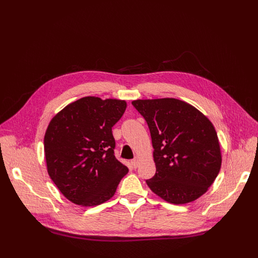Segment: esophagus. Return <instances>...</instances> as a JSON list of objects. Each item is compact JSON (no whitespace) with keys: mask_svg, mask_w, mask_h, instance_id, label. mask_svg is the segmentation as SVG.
Segmentation results:
<instances>
[{"mask_svg":"<svg viewBox=\"0 0 258 258\" xmlns=\"http://www.w3.org/2000/svg\"><path fill=\"white\" fill-rule=\"evenodd\" d=\"M131 162H132V165H133L134 168L138 167V165H139V159L138 158H134Z\"/></svg>","mask_w":258,"mask_h":258,"instance_id":"esophagus-1","label":"esophagus"}]
</instances>
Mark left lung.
<instances>
[{"instance_id": "8db88e82", "label": "left lung", "mask_w": 258, "mask_h": 258, "mask_svg": "<svg viewBox=\"0 0 258 258\" xmlns=\"http://www.w3.org/2000/svg\"><path fill=\"white\" fill-rule=\"evenodd\" d=\"M151 134L156 172L146 179L159 197L183 204L202 196L220 165L216 132L199 110L173 98L132 102Z\"/></svg>"}]
</instances>
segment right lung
I'll return each mask as SVG.
<instances>
[{
	"instance_id": "1",
	"label": "right lung",
	"mask_w": 258,
	"mask_h": 258,
	"mask_svg": "<svg viewBox=\"0 0 258 258\" xmlns=\"http://www.w3.org/2000/svg\"><path fill=\"white\" fill-rule=\"evenodd\" d=\"M125 101L85 97L51 120L44 139L48 173L61 193L82 206L111 198L128 168L114 155L112 126Z\"/></svg>"
}]
</instances>
